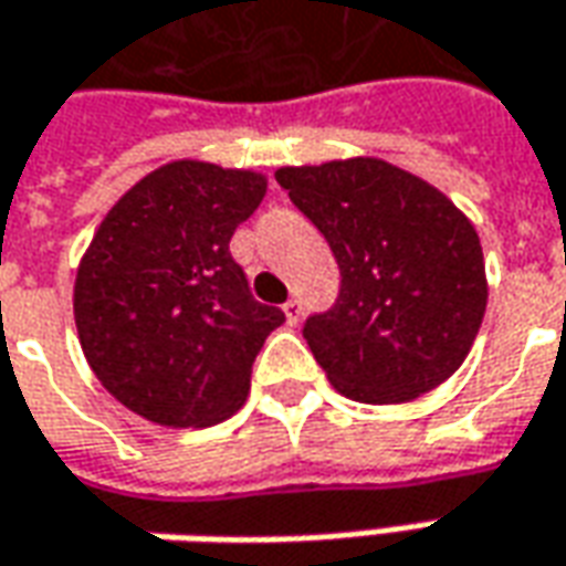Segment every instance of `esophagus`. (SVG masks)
Segmentation results:
<instances>
[{
  "instance_id": "obj_1",
  "label": "esophagus",
  "mask_w": 566,
  "mask_h": 566,
  "mask_svg": "<svg viewBox=\"0 0 566 566\" xmlns=\"http://www.w3.org/2000/svg\"><path fill=\"white\" fill-rule=\"evenodd\" d=\"M283 311H286V321L295 327V324H298V317H302V302H298V298H290V302L283 305Z\"/></svg>"
}]
</instances>
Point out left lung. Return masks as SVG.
<instances>
[{
  "mask_svg": "<svg viewBox=\"0 0 566 566\" xmlns=\"http://www.w3.org/2000/svg\"><path fill=\"white\" fill-rule=\"evenodd\" d=\"M276 184L339 264V295L305 321L329 382L355 401L396 405L446 382L486 314L473 223L408 170L380 158L280 168Z\"/></svg>",
  "mask_w": 566,
  "mask_h": 566,
  "instance_id": "left-lung-1",
  "label": "left lung"
}]
</instances>
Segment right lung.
<instances>
[{
	"instance_id": "1",
	"label": "right lung",
	"mask_w": 566,
	"mask_h": 566,
	"mask_svg": "<svg viewBox=\"0 0 566 566\" xmlns=\"http://www.w3.org/2000/svg\"><path fill=\"white\" fill-rule=\"evenodd\" d=\"M264 177L205 161L151 170L105 214L74 283V321L98 382L139 417L211 427L237 411L268 333L230 239Z\"/></svg>"
}]
</instances>
